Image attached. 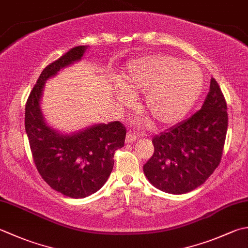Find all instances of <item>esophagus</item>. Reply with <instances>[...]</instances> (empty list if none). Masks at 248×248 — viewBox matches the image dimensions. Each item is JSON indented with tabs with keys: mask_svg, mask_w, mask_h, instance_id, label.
<instances>
[{
	"mask_svg": "<svg viewBox=\"0 0 248 248\" xmlns=\"http://www.w3.org/2000/svg\"><path fill=\"white\" fill-rule=\"evenodd\" d=\"M138 139V135L135 133H132V132H128L127 133V137H125V143L127 144H130V143H133L137 140Z\"/></svg>",
	"mask_w": 248,
	"mask_h": 248,
	"instance_id": "obj_1",
	"label": "esophagus"
}]
</instances>
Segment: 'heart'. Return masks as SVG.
Wrapping results in <instances>:
<instances>
[{
    "label": "heart",
    "instance_id": "obj_1",
    "mask_svg": "<svg viewBox=\"0 0 248 248\" xmlns=\"http://www.w3.org/2000/svg\"><path fill=\"white\" fill-rule=\"evenodd\" d=\"M116 93L121 102L144 93L142 111L150 124L167 127L189 113L204 88V75L192 61H181L169 53H153L129 62L118 78Z\"/></svg>",
    "mask_w": 248,
    "mask_h": 248
}]
</instances>
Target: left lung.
I'll return each instance as SVG.
<instances>
[{
  "mask_svg": "<svg viewBox=\"0 0 248 248\" xmlns=\"http://www.w3.org/2000/svg\"><path fill=\"white\" fill-rule=\"evenodd\" d=\"M228 128L227 103L217 81L200 110L153 139L154 155L144 164L154 187L183 195L201 186L219 166Z\"/></svg>",
  "mask_w": 248,
  "mask_h": 248,
  "instance_id": "left-lung-1",
  "label": "left lung"
}]
</instances>
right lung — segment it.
<instances>
[{
	"mask_svg": "<svg viewBox=\"0 0 248 248\" xmlns=\"http://www.w3.org/2000/svg\"><path fill=\"white\" fill-rule=\"evenodd\" d=\"M88 46L72 48L46 66L29 96L24 128L34 163L44 181L56 191L82 199L102 188L114 167V154L124 147L125 128L119 121L95 124L63 133L47 124L41 108L48 79L81 60Z\"/></svg>",
	"mask_w": 248,
	"mask_h": 248,
	"instance_id": "1",
	"label": "right lung"
}]
</instances>
